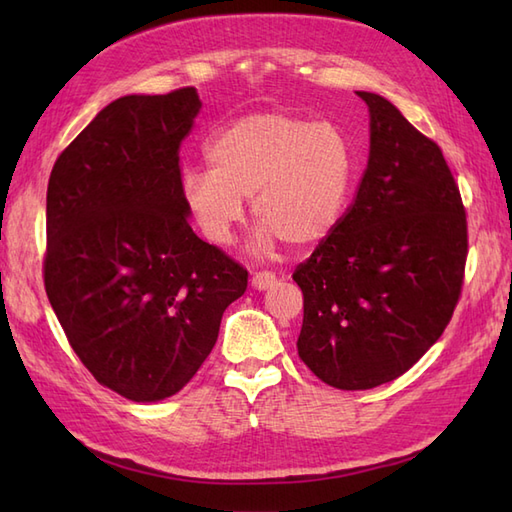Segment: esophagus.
<instances>
[{
    "label": "esophagus",
    "instance_id": "34e87169",
    "mask_svg": "<svg viewBox=\"0 0 512 512\" xmlns=\"http://www.w3.org/2000/svg\"><path fill=\"white\" fill-rule=\"evenodd\" d=\"M250 284L255 290H268L277 284V275L270 273V270H259V273L250 275Z\"/></svg>",
    "mask_w": 512,
    "mask_h": 512
}]
</instances>
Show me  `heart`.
Returning <instances> with one entry per match:
<instances>
[{"instance_id":"b5f03b06","label":"heart","mask_w":512,"mask_h":512,"mask_svg":"<svg viewBox=\"0 0 512 512\" xmlns=\"http://www.w3.org/2000/svg\"><path fill=\"white\" fill-rule=\"evenodd\" d=\"M209 169H187L180 198L206 242L231 244L244 202L262 222L259 244L273 239L312 248L328 239L350 202L356 156L339 125L286 110L253 112L215 132Z\"/></svg>"}]
</instances>
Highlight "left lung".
<instances>
[{
	"label": "left lung",
	"instance_id": "1",
	"mask_svg": "<svg viewBox=\"0 0 512 512\" xmlns=\"http://www.w3.org/2000/svg\"><path fill=\"white\" fill-rule=\"evenodd\" d=\"M369 107V160L336 231L299 264V358L336 389L402 376L458 306L469 255L466 211L442 149L387 99Z\"/></svg>",
	"mask_w": 512,
	"mask_h": 512
}]
</instances>
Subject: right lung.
I'll use <instances>...</instances> for the list:
<instances>
[{"instance_id": "1", "label": "right lung", "mask_w": 512, "mask_h": 512, "mask_svg": "<svg viewBox=\"0 0 512 512\" xmlns=\"http://www.w3.org/2000/svg\"><path fill=\"white\" fill-rule=\"evenodd\" d=\"M195 88L116 99L61 151L48 180L43 284L72 350L134 402L169 398L211 354L248 270L193 233L180 143Z\"/></svg>"}]
</instances>
